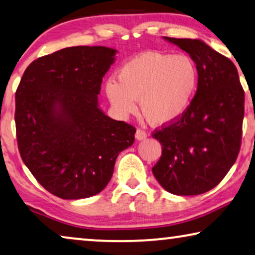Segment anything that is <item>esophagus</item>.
<instances>
[{
	"mask_svg": "<svg viewBox=\"0 0 255 255\" xmlns=\"http://www.w3.org/2000/svg\"><path fill=\"white\" fill-rule=\"evenodd\" d=\"M135 138L137 140H143L146 138V134L143 130H140V129H137V130H136V134H135Z\"/></svg>",
	"mask_w": 255,
	"mask_h": 255,
	"instance_id": "34e87169",
	"label": "esophagus"
}]
</instances>
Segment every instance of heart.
<instances>
[{"mask_svg": "<svg viewBox=\"0 0 255 255\" xmlns=\"http://www.w3.org/2000/svg\"><path fill=\"white\" fill-rule=\"evenodd\" d=\"M198 72L187 55L145 51L125 63L117 81L105 85V93L118 116L140 111L151 125L166 127L183 117L195 96Z\"/></svg>", "mask_w": 255, "mask_h": 255, "instance_id": "b5f03b06", "label": "heart"}]
</instances>
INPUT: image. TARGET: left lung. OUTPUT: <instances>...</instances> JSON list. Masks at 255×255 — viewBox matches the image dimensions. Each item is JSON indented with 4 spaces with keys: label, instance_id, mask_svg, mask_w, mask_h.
Here are the masks:
<instances>
[{
    "label": "left lung",
    "instance_id": "obj_1",
    "mask_svg": "<svg viewBox=\"0 0 255 255\" xmlns=\"http://www.w3.org/2000/svg\"><path fill=\"white\" fill-rule=\"evenodd\" d=\"M164 40L191 57L198 87L187 113L153 134L162 153L152 173L173 195H200L216 187L236 161L244 90L235 64L204 41L166 36Z\"/></svg>",
    "mask_w": 255,
    "mask_h": 255
}]
</instances>
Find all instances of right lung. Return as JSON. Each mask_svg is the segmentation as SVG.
<instances>
[{
	"label": "right lung",
	"mask_w": 255,
	"mask_h": 255,
	"mask_svg": "<svg viewBox=\"0 0 255 255\" xmlns=\"http://www.w3.org/2000/svg\"><path fill=\"white\" fill-rule=\"evenodd\" d=\"M117 52L102 45L62 49L34 60L18 86L14 121L21 159L59 198L103 191L117 157L134 143L135 128L111 119L98 104Z\"/></svg>",
	"instance_id": "right-lung-1"
}]
</instances>
